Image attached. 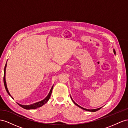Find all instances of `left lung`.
I'll return each mask as SVG.
<instances>
[{"instance_id":"obj_1","label":"left lung","mask_w":128,"mask_h":128,"mask_svg":"<svg viewBox=\"0 0 128 128\" xmlns=\"http://www.w3.org/2000/svg\"><path fill=\"white\" fill-rule=\"evenodd\" d=\"M113 52H114V54H116V52H115V49H113ZM71 100H72V101L74 102V103L76 105V106H77L78 107H79V108H82V109H84V110H86V111H89V112H96V111H98V110H99V109H100L101 108V107H100V108H97V109H86V108H83V107H82L81 106H80L79 105H78V104H76L75 102L73 100V99H72V98H71Z\"/></svg>"}]
</instances>
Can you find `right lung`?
I'll return each instance as SVG.
<instances>
[{"mask_svg": "<svg viewBox=\"0 0 128 128\" xmlns=\"http://www.w3.org/2000/svg\"><path fill=\"white\" fill-rule=\"evenodd\" d=\"M6 66H7V62L5 64V68H4V85H5V89L7 91V93L8 94L9 96L11 97L12 98H13L11 96V95L10 94L9 91L8 90V88H7V84H6V79H5V75H6ZM53 87L54 85L52 86V88H51L50 92L49 93V94H48V96H46V98H44L43 100L38 101V102H36L34 103L33 104H32L30 105H22V104H18H18H19L20 106H21L22 108H23L25 109H36L38 107H40L42 106L44 104H46L47 102L48 101V100H49L50 97L51 96V94H52V90L53 89Z\"/></svg>", "mask_w": 128, "mask_h": 128, "instance_id": "obj_1", "label": "right lung"}]
</instances>
